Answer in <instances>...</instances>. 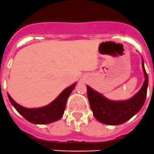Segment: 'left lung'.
I'll return each instance as SVG.
<instances>
[{
	"mask_svg": "<svg viewBox=\"0 0 154 154\" xmlns=\"http://www.w3.org/2000/svg\"><path fill=\"white\" fill-rule=\"evenodd\" d=\"M142 67L145 77L143 84L139 92L127 100H110L86 85L90 108L99 122L107 125L123 124L141 109L146 100L148 87V75L144 68L143 58Z\"/></svg>",
	"mask_w": 154,
	"mask_h": 154,
	"instance_id": "1",
	"label": "left lung"
}]
</instances>
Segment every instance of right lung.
Returning a JSON list of instances; mask_svg holds the SVG:
<instances>
[{
  "label": "right lung",
  "mask_w": 154,
  "mask_h": 154,
  "mask_svg": "<svg viewBox=\"0 0 154 154\" xmlns=\"http://www.w3.org/2000/svg\"><path fill=\"white\" fill-rule=\"evenodd\" d=\"M75 85L76 83H74L67 87L54 101L39 108H25L17 104L8 93V96L12 106L28 122L34 124H48L58 121L62 117L66 106V101Z\"/></svg>",
  "instance_id": "obj_1"
}]
</instances>
